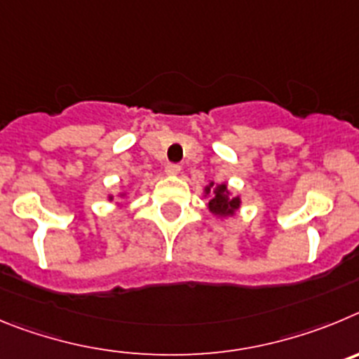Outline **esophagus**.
Masks as SVG:
<instances>
[{
    "mask_svg": "<svg viewBox=\"0 0 359 359\" xmlns=\"http://www.w3.org/2000/svg\"><path fill=\"white\" fill-rule=\"evenodd\" d=\"M164 172H166L168 175H177V173L180 172V166L175 163H168L166 168H164Z\"/></svg>",
    "mask_w": 359,
    "mask_h": 359,
    "instance_id": "1",
    "label": "esophagus"
}]
</instances>
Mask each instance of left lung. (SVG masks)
<instances>
[{
	"mask_svg": "<svg viewBox=\"0 0 359 359\" xmlns=\"http://www.w3.org/2000/svg\"><path fill=\"white\" fill-rule=\"evenodd\" d=\"M205 195H211V198H209V211L218 216L232 215L236 209L240 208V198H229V191L225 184H219L216 189L212 187V184H209L205 187Z\"/></svg>",
	"mask_w": 359,
	"mask_h": 359,
	"instance_id": "left-lung-1",
	"label": "left lung"
}]
</instances>
